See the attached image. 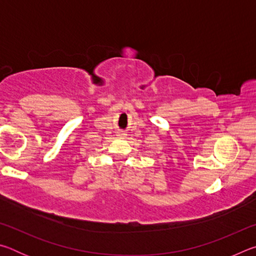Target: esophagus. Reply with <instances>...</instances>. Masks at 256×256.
I'll return each instance as SVG.
<instances>
[{"label": "esophagus", "mask_w": 256, "mask_h": 256, "mask_svg": "<svg viewBox=\"0 0 256 256\" xmlns=\"http://www.w3.org/2000/svg\"><path fill=\"white\" fill-rule=\"evenodd\" d=\"M118 136H125V134H123V133H120V134H118Z\"/></svg>", "instance_id": "esophagus-1"}]
</instances>
